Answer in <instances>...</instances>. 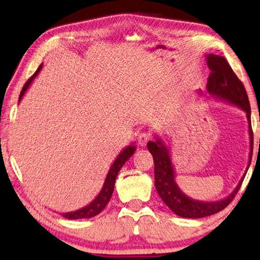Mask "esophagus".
Returning a JSON list of instances; mask_svg holds the SVG:
<instances>
[{
    "label": "esophagus",
    "instance_id": "34e87169",
    "mask_svg": "<svg viewBox=\"0 0 260 260\" xmlns=\"http://www.w3.org/2000/svg\"><path fill=\"white\" fill-rule=\"evenodd\" d=\"M149 140H150V136H149V134H146V133H141L138 136V143H139L140 146H142V148L146 145V143H148Z\"/></svg>",
    "mask_w": 260,
    "mask_h": 260
}]
</instances>
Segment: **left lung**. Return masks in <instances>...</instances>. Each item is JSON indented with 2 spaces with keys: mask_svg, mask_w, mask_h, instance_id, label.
Listing matches in <instances>:
<instances>
[{
  "mask_svg": "<svg viewBox=\"0 0 260 260\" xmlns=\"http://www.w3.org/2000/svg\"><path fill=\"white\" fill-rule=\"evenodd\" d=\"M207 64L211 73L207 82V92L217 100L225 101L240 108L247 115L248 132L250 140V152L248 166L243 176L240 179L237 187L228 197L217 201H200L192 199L184 193L176 183L175 168L172 162L171 151L165 141L154 135L155 141L148 142V150L153 157L154 162V185L159 197L173 212L184 218H202L223 210L230 205L237 194L243 178L247 174L252 157V129H251V110H250L249 99L241 81L231 68L225 58L216 54H207ZM201 95V91H199Z\"/></svg>",
  "mask_w": 260,
  "mask_h": 260,
  "instance_id": "1",
  "label": "left lung"
}]
</instances>
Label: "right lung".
<instances>
[{
	"label": "right lung",
	"instance_id": "obj_1",
	"mask_svg": "<svg viewBox=\"0 0 260 260\" xmlns=\"http://www.w3.org/2000/svg\"><path fill=\"white\" fill-rule=\"evenodd\" d=\"M43 68V63H42L39 69L36 70L35 74L28 79V82L23 85V87L21 89L20 96H19V102L22 99V96L25 95L26 91L28 89V87L30 86V84L34 81L35 77L39 75V73L41 72V69ZM136 150V146L134 145V143L129 144L128 146L121 151V152L117 155V158L115 159V161L112 162L111 167L109 169V172L107 174V177L105 179V183H103L102 190L100 191V193L95 197L92 202H89L87 206L83 207L81 209H77L75 211H68V212H62V216L64 218L67 219H83V218H91V217H94L100 214V212L106 208V206L108 205V202L111 199L112 192H114V187H115V182L118 173H119L120 168L124 166L125 162L128 160L132 155L134 154Z\"/></svg>",
	"mask_w": 260,
	"mask_h": 260
}]
</instances>
